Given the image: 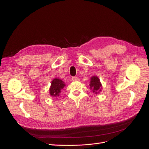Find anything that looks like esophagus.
<instances>
[{
    "instance_id": "34e87169",
    "label": "esophagus",
    "mask_w": 149,
    "mask_h": 149,
    "mask_svg": "<svg viewBox=\"0 0 149 149\" xmlns=\"http://www.w3.org/2000/svg\"><path fill=\"white\" fill-rule=\"evenodd\" d=\"M71 79L73 81H76V80H79V78L78 77H76V76H73L71 78Z\"/></svg>"
}]
</instances>
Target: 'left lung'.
<instances>
[{
	"instance_id": "left-lung-1",
	"label": "left lung",
	"mask_w": 149,
	"mask_h": 149,
	"mask_svg": "<svg viewBox=\"0 0 149 149\" xmlns=\"http://www.w3.org/2000/svg\"><path fill=\"white\" fill-rule=\"evenodd\" d=\"M89 86L93 92L95 93L96 94H97V93L101 91V84L100 83V79L97 76H93V77L91 78V81H90Z\"/></svg>"
}]
</instances>
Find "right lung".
Here are the masks:
<instances>
[{
  "label": "right lung",
  "mask_w": 149,
  "mask_h": 149,
  "mask_svg": "<svg viewBox=\"0 0 149 149\" xmlns=\"http://www.w3.org/2000/svg\"><path fill=\"white\" fill-rule=\"evenodd\" d=\"M65 84L64 82L60 79L55 78L52 81L50 89H49V93L53 97H58L60 96L61 89L64 88Z\"/></svg>",
  "instance_id": "right-lung-1"
}]
</instances>
